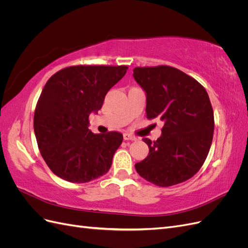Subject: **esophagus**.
Instances as JSON below:
<instances>
[{"instance_id": "34e87169", "label": "esophagus", "mask_w": 248, "mask_h": 248, "mask_svg": "<svg viewBox=\"0 0 248 248\" xmlns=\"http://www.w3.org/2000/svg\"><path fill=\"white\" fill-rule=\"evenodd\" d=\"M123 139H124L125 140H137L136 137L131 136V134H129V133H124V134H123Z\"/></svg>"}]
</instances>
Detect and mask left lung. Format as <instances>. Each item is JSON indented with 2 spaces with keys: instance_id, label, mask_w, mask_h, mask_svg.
Wrapping results in <instances>:
<instances>
[{
  "instance_id": "left-lung-1",
  "label": "left lung",
  "mask_w": 248,
  "mask_h": 248,
  "mask_svg": "<svg viewBox=\"0 0 248 248\" xmlns=\"http://www.w3.org/2000/svg\"><path fill=\"white\" fill-rule=\"evenodd\" d=\"M133 78L146 93L147 118L163 122L156 141L142 140L149 154L136 170L157 186L182 183L199 171L212 144L214 114L208 93L199 81L170 66L137 67Z\"/></svg>"
}]
</instances>
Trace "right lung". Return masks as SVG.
<instances>
[{"label": "right lung", "instance_id": "right-lung-1", "mask_svg": "<svg viewBox=\"0 0 248 248\" xmlns=\"http://www.w3.org/2000/svg\"><path fill=\"white\" fill-rule=\"evenodd\" d=\"M127 66H71L44 86L34 115V132L44 161L55 175L86 183L106 175L122 133H93L89 116L97 114L109 89Z\"/></svg>", "mask_w": 248, "mask_h": 248}]
</instances>
